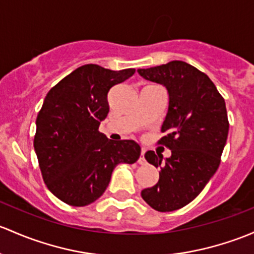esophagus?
<instances>
[{
	"mask_svg": "<svg viewBox=\"0 0 254 254\" xmlns=\"http://www.w3.org/2000/svg\"><path fill=\"white\" fill-rule=\"evenodd\" d=\"M145 149H141V154H140V157H138V159H137V163L138 164H141V165H143V164H146V158H145Z\"/></svg>",
	"mask_w": 254,
	"mask_h": 254,
	"instance_id": "1",
	"label": "esophagus"
}]
</instances>
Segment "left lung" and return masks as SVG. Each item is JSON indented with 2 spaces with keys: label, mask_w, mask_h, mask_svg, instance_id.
<instances>
[{
  "label": "left lung",
  "mask_w": 254,
  "mask_h": 254,
  "mask_svg": "<svg viewBox=\"0 0 254 254\" xmlns=\"http://www.w3.org/2000/svg\"><path fill=\"white\" fill-rule=\"evenodd\" d=\"M137 71L167 87L165 136L158 143L172 151L165 162L162 154L146 152L147 162L161 172L158 183L141 196L153 209L172 212L193 201L217 172L229 132L225 101L207 74L183 61Z\"/></svg>",
  "instance_id": "1"
}]
</instances>
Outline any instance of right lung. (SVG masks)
<instances>
[{
    "mask_svg": "<svg viewBox=\"0 0 254 254\" xmlns=\"http://www.w3.org/2000/svg\"><path fill=\"white\" fill-rule=\"evenodd\" d=\"M134 73L132 68L111 70L85 64L45 97L34 148L47 189L64 203L82 207L95 202L106 191L114 168L140 157L135 141L113 142L98 131L109 112V90Z\"/></svg>",
    "mask_w": 254,
    "mask_h": 254,
    "instance_id": "right-lung-1",
    "label": "right lung"
}]
</instances>
